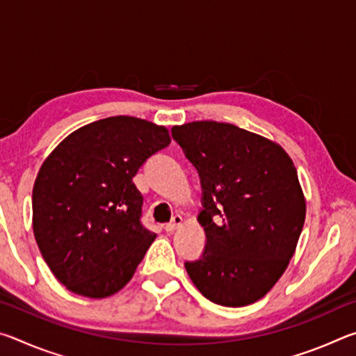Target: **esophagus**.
Here are the masks:
<instances>
[{
	"instance_id": "1",
	"label": "esophagus",
	"mask_w": 356,
	"mask_h": 356,
	"mask_svg": "<svg viewBox=\"0 0 356 356\" xmlns=\"http://www.w3.org/2000/svg\"><path fill=\"white\" fill-rule=\"evenodd\" d=\"M182 222H184V218L180 215H176V216H172V221L171 222H168V225L165 226V229H166V232H174V231H177V229L182 226Z\"/></svg>"
}]
</instances>
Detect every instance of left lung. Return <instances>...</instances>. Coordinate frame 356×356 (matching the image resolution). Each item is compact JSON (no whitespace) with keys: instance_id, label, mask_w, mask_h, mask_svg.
<instances>
[{"instance_id":"1","label":"left lung","mask_w":356,"mask_h":356,"mask_svg":"<svg viewBox=\"0 0 356 356\" xmlns=\"http://www.w3.org/2000/svg\"><path fill=\"white\" fill-rule=\"evenodd\" d=\"M172 136L202 186L206 248L186 273L216 305L254 303L286 272L305 225L293 161L280 144L226 122L174 125Z\"/></svg>"}]
</instances>
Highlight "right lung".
I'll return each mask as SVG.
<instances>
[{
	"label": "right lung",
	"instance_id": "right-lung-1",
	"mask_svg": "<svg viewBox=\"0 0 356 356\" xmlns=\"http://www.w3.org/2000/svg\"><path fill=\"white\" fill-rule=\"evenodd\" d=\"M163 125L131 116L95 120L53 149L33 188V231L70 292L106 298L131 280L155 240L143 227L135 174L170 146Z\"/></svg>",
	"mask_w": 356,
	"mask_h": 356
}]
</instances>
